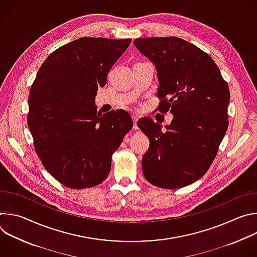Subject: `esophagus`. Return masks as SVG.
<instances>
[{
  "instance_id": "34e87169",
  "label": "esophagus",
  "mask_w": 257,
  "mask_h": 257,
  "mask_svg": "<svg viewBox=\"0 0 257 257\" xmlns=\"http://www.w3.org/2000/svg\"><path fill=\"white\" fill-rule=\"evenodd\" d=\"M132 119H133V122H134V126H133V128H134L135 130H138V127H137V121H138L139 117H138L137 115H132Z\"/></svg>"
}]
</instances>
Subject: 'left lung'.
I'll return each instance as SVG.
<instances>
[{
	"label": "left lung",
	"mask_w": 257,
	"mask_h": 257,
	"mask_svg": "<svg viewBox=\"0 0 257 257\" xmlns=\"http://www.w3.org/2000/svg\"><path fill=\"white\" fill-rule=\"evenodd\" d=\"M134 45L157 68V111L174 116L166 130L148 117L137 122L150 139L142 173L157 187H185L207 172L226 134L228 83L214 61L184 40L146 38L136 39Z\"/></svg>",
	"instance_id": "left-lung-1"
}]
</instances>
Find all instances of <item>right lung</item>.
Segmentation results:
<instances>
[{
    "instance_id": "obj_1",
    "label": "right lung",
    "mask_w": 257,
    "mask_h": 257,
    "mask_svg": "<svg viewBox=\"0 0 257 257\" xmlns=\"http://www.w3.org/2000/svg\"><path fill=\"white\" fill-rule=\"evenodd\" d=\"M131 39L81 38L54 51L28 97L27 124L45 169L64 186L84 189L105 180L112 157L132 129L124 109L99 114L94 103L108 71Z\"/></svg>"
}]
</instances>
